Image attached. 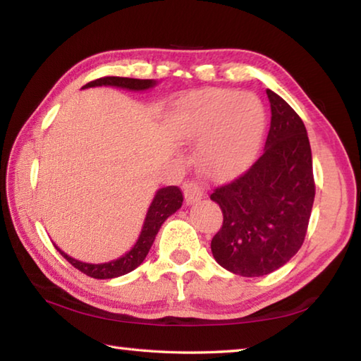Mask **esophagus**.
Returning a JSON list of instances; mask_svg holds the SVG:
<instances>
[{"instance_id":"esophagus-1","label":"esophagus","mask_w":361,"mask_h":361,"mask_svg":"<svg viewBox=\"0 0 361 361\" xmlns=\"http://www.w3.org/2000/svg\"><path fill=\"white\" fill-rule=\"evenodd\" d=\"M205 194V189L197 181H188L185 185V200L188 205H192L197 200H200Z\"/></svg>"}]
</instances>
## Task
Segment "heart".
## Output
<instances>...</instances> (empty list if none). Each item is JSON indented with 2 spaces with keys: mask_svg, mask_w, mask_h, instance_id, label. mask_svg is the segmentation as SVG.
Returning <instances> with one entry per match:
<instances>
[{
  "mask_svg": "<svg viewBox=\"0 0 361 361\" xmlns=\"http://www.w3.org/2000/svg\"><path fill=\"white\" fill-rule=\"evenodd\" d=\"M173 116L181 139L203 142L200 166L214 178L243 173L257 154L265 129L264 106L249 91H195L176 102Z\"/></svg>",
  "mask_w": 361,
  "mask_h": 361,
  "instance_id": "heart-1",
  "label": "heart"
}]
</instances>
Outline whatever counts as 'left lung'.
I'll list each match as a JSON object with an SVG mask.
<instances>
[{
	"instance_id": "8db88e82",
	"label": "left lung",
	"mask_w": 361,
	"mask_h": 361,
	"mask_svg": "<svg viewBox=\"0 0 361 361\" xmlns=\"http://www.w3.org/2000/svg\"><path fill=\"white\" fill-rule=\"evenodd\" d=\"M271 123L264 154L209 199L222 209L212 240L216 262L246 278L286 265L306 237L316 195L306 128L283 97L267 90Z\"/></svg>"
}]
</instances>
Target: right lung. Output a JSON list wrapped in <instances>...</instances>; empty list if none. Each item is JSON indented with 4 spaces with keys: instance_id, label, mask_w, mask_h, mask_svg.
<instances>
[{
    "instance_id": "add662e5",
    "label": "right lung",
    "mask_w": 361,
    "mask_h": 361,
    "mask_svg": "<svg viewBox=\"0 0 361 361\" xmlns=\"http://www.w3.org/2000/svg\"><path fill=\"white\" fill-rule=\"evenodd\" d=\"M102 85H106V87H118V88H126L133 91H142V90H148L154 87L156 82L149 80V78H147V80H140V78H128V77H101L87 83L83 88L102 87ZM181 205H183V192L180 191L178 186H167V188L159 189L154 195L152 205L148 208L140 237L137 240L134 247L130 249L129 252L124 254L123 257L107 262V264H85V262L69 257V255L66 252H63L58 246L55 247L60 251V254L69 262L72 267H75L77 270H80L82 273L87 274V276H91L94 279H112V278L123 276V274L135 270V268L145 260L149 247H152L156 235H158L161 226L164 224V221H166L170 214H173L176 209H180Z\"/></svg>"
}]
</instances>
